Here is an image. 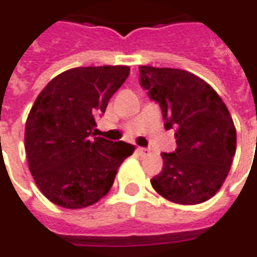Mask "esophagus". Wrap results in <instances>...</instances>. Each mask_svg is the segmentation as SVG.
Here are the masks:
<instances>
[{"instance_id":"1","label":"esophagus","mask_w":257,"mask_h":257,"mask_svg":"<svg viewBox=\"0 0 257 257\" xmlns=\"http://www.w3.org/2000/svg\"><path fill=\"white\" fill-rule=\"evenodd\" d=\"M136 151H138V154H140V156H146V154L149 153V150H147V149H143V147H138Z\"/></svg>"}]
</instances>
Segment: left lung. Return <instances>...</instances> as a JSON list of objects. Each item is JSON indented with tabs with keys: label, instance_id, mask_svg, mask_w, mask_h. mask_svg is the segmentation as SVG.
<instances>
[{
	"label": "left lung",
	"instance_id": "left-lung-1",
	"mask_svg": "<svg viewBox=\"0 0 257 257\" xmlns=\"http://www.w3.org/2000/svg\"><path fill=\"white\" fill-rule=\"evenodd\" d=\"M140 85L161 107L165 129H175L176 150L162 153L164 168L151 184L182 205L205 202L226 180L237 134L221 97L197 75L179 68L139 66Z\"/></svg>",
	"mask_w": 257,
	"mask_h": 257
}]
</instances>
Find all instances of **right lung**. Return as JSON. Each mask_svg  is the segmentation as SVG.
I'll list each match as a JSON object with an SVG mask.
<instances>
[{
	"label": "right lung",
	"mask_w": 257,
	"mask_h": 257,
	"mask_svg": "<svg viewBox=\"0 0 257 257\" xmlns=\"http://www.w3.org/2000/svg\"><path fill=\"white\" fill-rule=\"evenodd\" d=\"M128 75V66L71 68L34 101L26 121V154L38 189L53 204L79 209L97 202L132 156L134 145L93 134L96 117Z\"/></svg>",
	"instance_id": "add662e5"
}]
</instances>
